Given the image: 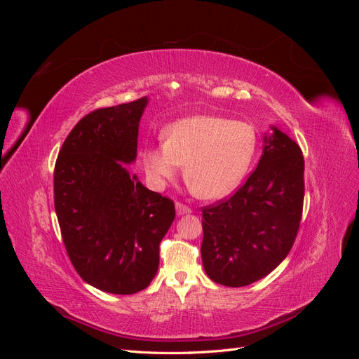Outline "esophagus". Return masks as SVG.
Returning <instances> with one entry per match:
<instances>
[{
    "instance_id": "34e87169",
    "label": "esophagus",
    "mask_w": 359,
    "mask_h": 359,
    "mask_svg": "<svg viewBox=\"0 0 359 359\" xmlns=\"http://www.w3.org/2000/svg\"><path fill=\"white\" fill-rule=\"evenodd\" d=\"M175 208H177V214H178V215H184V214H190V212H191L190 206L184 205V203H181V202H177Z\"/></svg>"
}]
</instances>
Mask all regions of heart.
Wrapping results in <instances>:
<instances>
[{
  "instance_id": "b5f03b06",
  "label": "heart",
  "mask_w": 359,
  "mask_h": 359,
  "mask_svg": "<svg viewBox=\"0 0 359 359\" xmlns=\"http://www.w3.org/2000/svg\"><path fill=\"white\" fill-rule=\"evenodd\" d=\"M163 137L144 153L151 184L161 189L184 165L189 187L205 199L226 196L240 184L257 145L252 126L212 115L180 119L165 130Z\"/></svg>"
}]
</instances>
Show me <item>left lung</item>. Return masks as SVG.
I'll use <instances>...</instances> for the list:
<instances>
[{"label": "left lung", "instance_id": "left-lung-1", "mask_svg": "<svg viewBox=\"0 0 359 359\" xmlns=\"http://www.w3.org/2000/svg\"><path fill=\"white\" fill-rule=\"evenodd\" d=\"M257 168L231 198L202 208L205 273L241 287L276 269L295 243L304 203V157L273 127Z\"/></svg>", "mask_w": 359, "mask_h": 359}]
</instances>
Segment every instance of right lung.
Wrapping results in <instances>:
<instances>
[{
	"label": "right lung",
	"instance_id": "obj_1",
	"mask_svg": "<svg viewBox=\"0 0 359 359\" xmlns=\"http://www.w3.org/2000/svg\"><path fill=\"white\" fill-rule=\"evenodd\" d=\"M148 99L85 115L64 140L53 172V201L64 245L82 280L132 295L158 269L175 205L130 175Z\"/></svg>",
	"mask_w": 359,
	"mask_h": 359
}]
</instances>
